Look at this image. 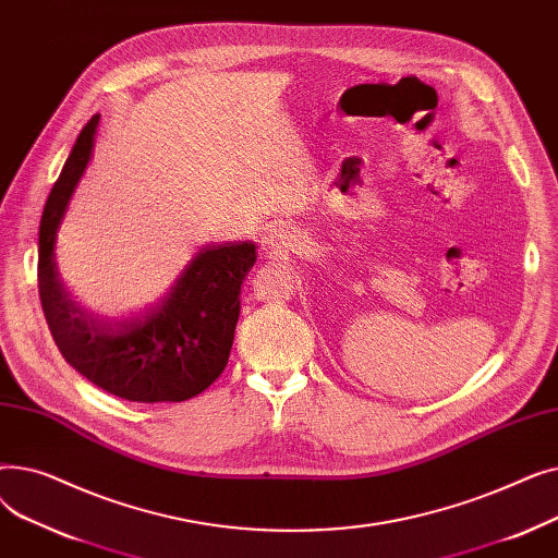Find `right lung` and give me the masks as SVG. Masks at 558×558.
<instances>
[{
    "label": "right lung",
    "instance_id": "1",
    "mask_svg": "<svg viewBox=\"0 0 558 558\" xmlns=\"http://www.w3.org/2000/svg\"><path fill=\"white\" fill-rule=\"evenodd\" d=\"M97 124L99 114L78 133L40 219L38 291L47 326L65 362L99 389L133 402H183L208 389L228 364L255 244L205 246L169 296L137 318L104 324L81 310L58 278L53 246L90 162Z\"/></svg>",
    "mask_w": 558,
    "mask_h": 558
}]
</instances>
